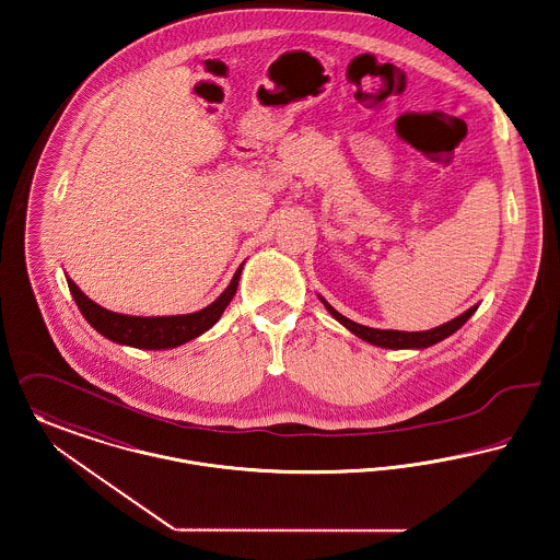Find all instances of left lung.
Segmentation results:
<instances>
[{
  "label": "left lung",
  "instance_id": "obj_1",
  "mask_svg": "<svg viewBox=\"0 0 560 560\" xmlns=\"http://www.w3.org/2000/svg\"><path fill=\"white\" fill-rule=\"evenodd\" d=\"M324 307L328 310V314L343 324L350 332L355 337H360L366 343H373L377 348H385V350H423L430 348L434 343H439L442 339H446L448 335H453L457 328H462L464 324L468 323L471 314L478 310V305H471L468 312H464L462 316L448 320V323L441 324L436 328L430 330H417V332H409V330H382V328H371V326H362V324L353 323L350 318H346L343 314H339L324 296H320Z\"/></svg>",
  "mask_w": 560,
  "mask_h": 560
}]
</instances>
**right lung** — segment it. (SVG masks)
Returning <instances> with one entry per match:
<instances>
[{
  "instance_id": "obj_1",
  "label": "right lung",
  "mask_w": 560,
  "mask_h": 560,
  "mask_svg": "<svg viewBox=\"0 0 560 560\" xmlns=\"http://www.w3.org/2000/svg\"><path fill=\"white\" fill-rule=\"evenodd\" d=\"M240 273H242V266L237 267L230 287L205 310L194 314H183V316H151V318L109 312L82 293L69 276H67V284L82 316L89 320L94 330H98L109 341H116L119 346L139 348V350H168L200 337L210 326L217 324L236 294Z\"/></svg>"
}]
</instances>
